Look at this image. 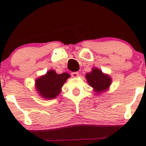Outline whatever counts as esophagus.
<instances>
[{
    "instance_id": "obj_1",
    "label": "esophagus",
    "mask_w": 146,
    "mask_h": 146,
    "mask_svg": "<svg viewBox=\"0 0 146 146\" xmlns=\"http://www.w3.org/2000/svg\"><path fill=\"white\" fill-rule=\"evenodd\" d=\"M72 77H77V76H78V74H79V73L77 72H72Z\"/></svg>"
}]
</instances>
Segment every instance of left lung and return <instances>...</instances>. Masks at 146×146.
Wrapping results in <instances>:
<instances>
[{"instance_id": "1", "label": "left lung", "mask_w": 146, "mask_h": 146, "mask_svg": "<svg viewBox=\"0 0 146 146\" xmlns=\"http://www.w3.org/2000/svg\"><path fill=\"white\" fill-rule=\"evenodd\" d=\"M88 84L98 93L102 92L108 89L111 84V78L107 74H104L101 70L97 68L93 69L91 73L86 76Z\"/></svg>"}]
</instances>
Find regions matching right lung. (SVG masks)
Instances as JSON below:
<instances>
[{"mask_svg":"<svg viewBox=\"0 0 146 146\" xmlns=\"http://www.w3.org/2000/svg\"><path fill=\"white\" fill-rule=\"evenodd\" d=\"M70 77L67 73L58 74L54 70H50L44 76L36 80V89L42 97L53 99L60 92L64 82Z\"/></svg>","mask_w":146,"mask_h":146,"instance_id":"obj_1","label":"right lung"}]
</instances>
